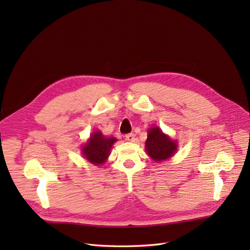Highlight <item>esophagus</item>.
<instances>
[{"mask_svg": "<svg viewBox=\"0 0 250 250\" xmlns=\"http://www.w3.org/2000/svg\"><path fill=\"white\" fill-rule=\"evenodd\" d=\"M125 139L129 142H135V135L134 134H127V135H125Z\"/></svg>", "mask_w": 250, "mask_h": 250, "instance_id": "1", "label": "esophagus"}]
</instances>
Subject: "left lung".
I'll return each instance as SVG.
<instances>
[{
    "mask_svg": "<svg viewBox=\"0 0 250 250\" xmlns=\"http://www.w3.org/2000/svg\"><path fill=\"white\" fill-rule=\"evenodd\" d=\"M177 142L163 134L160 127L153 125L149 128L145 148L147 154L155 162L160 163L171 158L177 151Z\"/></svg>",
    "mask_w": 250,
    "mask_h": 250,
    "instance_id": "1",
    "label": "left lung"
}]
</instances>
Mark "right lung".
Wrapping results in <instances>:
<instances>
[{"mask_svg":"<svg viewBox=\"0 0 250 250\" xmlns=\"http://www.w3.org/2000/svg\"><path fill=\"white\" fill-rule=\"evenodd\" d=\"M116 142L114 137L106 138L101 132L92 133L90 139L82 147V154L90 163L95 166L102 165L107 160L112 145Z\"/></svg>","mask_w":250,"mask_h":250,"instance_id":"obj_1","label":"right lung"}]
</instances>
